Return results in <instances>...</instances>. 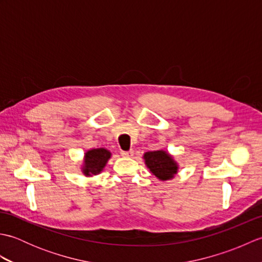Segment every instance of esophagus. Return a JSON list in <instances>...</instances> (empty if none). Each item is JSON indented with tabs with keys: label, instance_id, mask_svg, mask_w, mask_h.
Returning <instances> with one entry per match:
<instances>
[{
	"label": "esophagus",
	"instance_id": "1",
	"mask_svg": "<svg viewBox=\"0 0 262 262\" xmlns=\"http://www.w3.org/2000/svg\"><path fill=\"white\" fill-rule=\"evenodd\" d=\"M120 154H121V157H124V158H132L133 155H134V152L133 151H121Z\"/></svg>",
	"mask_w": 262,
	"mask_h": 262
}]
</instances>
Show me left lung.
Returning <instances> with one entry per match:
<instances>
[{
    "mask_svg": "<svg viewBox=\"0 0 262 262\" xmlns=\"http://www.w3.org/2000/svg\"><path fill=\"white\" fill-rule=\"evenodd\" d=\"M143 159L147 169L160 181L172 180L179 171V164L165 149L145 152L143 155Z\"/></svg>",
    "mask_w": 262,
    "mask_h": 262,
    "instance_id": "1",
    "label": "left lung"
}]
</instances>
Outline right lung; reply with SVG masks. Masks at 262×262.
I'll list each match as a JSON object with an SVG mask.
<instances>
[{"label":"right lung","mask_w":262,"mask_h":262,"mask_svg":"<svg viewBox=\"0 0 262 262\" xmlns=\"http://www.w3.org/2000/svg\"><path fill=\"white\" fill-rule=\"evenodd\" d=\"M111 158V152L104 147L91 148L84 153L82 160L81 172L90 178L101 173Z\"/></svg>","instance_id":"add662e5"}]
</instances>
